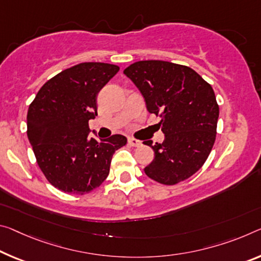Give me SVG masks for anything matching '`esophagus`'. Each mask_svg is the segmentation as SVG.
<instances>
[{
  "mask_svg": "<svg viewBox=\"0 0 261 261\" xmlns=\"http://www.w3.org/2000/svg\"><path fill=\"white\" fill-rule=\"evenodd\" d=\"M127 143H129L130 146H140V145H142L140 140H137L135 138H129V139H127Z\"/></svg>",
  "mask_w": 261,
  "mask_h": 261,
  "instance_id": "34e87169",
  "label": "esophagus"
}]
</instances>
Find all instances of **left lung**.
Masks as SVG:
<instances>
[{
  "label": "left lung",
  "instance_id": "1",
  "mask_svg": "<svg viewBox=\"0 0 261 261\" xmlns=\"http://www.w3.org/2000/svg\"><path fill=\"white\" fill-rule=\"evenodd\" d=\"M124 74L142 93L150 114L159 116L163 144L145 145L154 159L144 168L156 182L172 186L200 169L212 152L220 108L213 87L190 67L163 60H143Z\"/></svg>",
  "mask_w": 261,
  "mask_h": 261
}]
</instances>
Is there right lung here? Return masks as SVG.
Returning a JSON list of instances; mask_svg holds the SVG:
<instances>
[{"label":"right lung","instance_id":"right-lung-1","mask_svg":"<svg viewBox=\"0 0 261 261\" xmlns=\"http://www.w3.org/2000/svg\"><path fill=\"white\" fill-rule=\"evenodd\" d=\"M119 71L116 65L81 63L57 74L37 93L28 110V138L41 172L65 193L84 195L100 187L122 135L89 138L97 116V94Z\"/></svg>","mask_w":261,"mask_h":261}]
</instances>
